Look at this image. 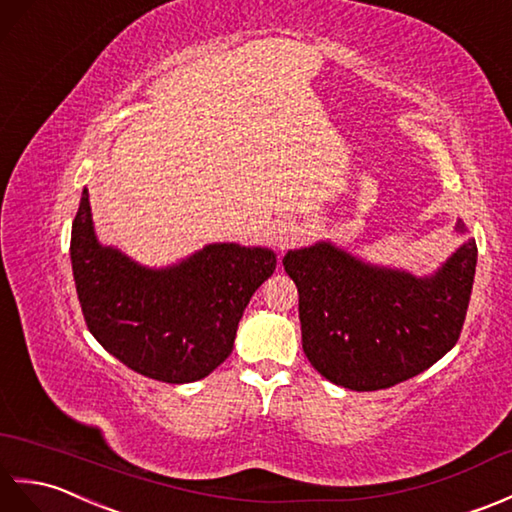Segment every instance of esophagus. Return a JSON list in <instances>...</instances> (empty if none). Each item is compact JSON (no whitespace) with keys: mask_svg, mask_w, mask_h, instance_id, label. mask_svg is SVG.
I'll return each instance as SVG.
<instances>
[{"mask_svg":"<svg viewBox=\"0 0 512 512\" xmlns=\"http://www.w3.org/2000/svg\"><path fill=\"white\" fill-rule=\"evenodd\" d=\"M293 225L285 223V221H278L271 225V238H274V243L278 247H287L293 241Z\"/></svg>","mask_w":512,"mask_h":512,"instance_id":"34e87169","label":"esophagus"}]
</instances>
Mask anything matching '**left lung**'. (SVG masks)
I'll return each instance as SVG.
<instances>
[{
    "label": "left lung",
    "instance_id": "8db88e82",
    "mask_svg": "<svg viewBox=\"0 0 512 512\" xmlns=\"http://www.w3.org/2000/svg\"><path fill=\"white\" fill-rule=\"evenodd\" d=\"M475 263L473 238L431 278L363 265L328 243L289 252L282 265L298 287L306 359L357 392L416 377L456 346Z\"/></svg>",
    "mask_w": 512,
    "mask_h": 512
}]
</instances>
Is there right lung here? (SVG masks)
<instances>
[{
  "instance_id": "right-lung-1",
  "label": "right lung",
  "mask_w": 512,
  "mask_h": 512,
  "mask_svg": "<svg viewBox=\"0 0 512 512\" xmlns=\"http://www.w3.org/2000/svg\"><path fill=\"white\" fill-rule=\"evenodd\" d=\"M70 254L89 333L124 366L164 383L197 381L221 366L249 298L276 269L274 252L234 243L208 245L177 267L144 269L98 245L87 190Z\"/></svg>"
}]
</instances>
